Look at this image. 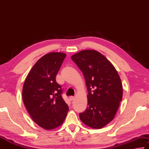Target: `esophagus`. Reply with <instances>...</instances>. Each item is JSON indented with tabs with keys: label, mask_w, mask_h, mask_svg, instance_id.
<instances>
[{
	"label": "esophagus",
	"mask_w": 149,
	"mask_h": 149,
	"mask_svg": "<svg viewBox=\"0 0 149 149\" xmlns=\"http://www.w3.org/2000/svg\"><path fill=\"white\" fill-rule=\"evenodd\" d=\"M69 99H70V100H71V101L74 100V96H70V97H69Z\"/></svg>",
	"instance_id": "34e87169"
}]
</instances>
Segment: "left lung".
<instances>
[{"mask_svg":"<svg viewBox=\"0 0 149 149\" xmlns=\"http://www.w3.org/2000/svg\"><path fill=\"white\" fill-rule=\"evenodd\" d=\"M82 72L87 86L88 107L80 120L93 129H101L113 120L122 100L120 77L113 65L95 50H83L71 56Z\"/></svg>","mask_w":149,"mask_h":149,"instance_id":"8db88e82","label":"left lung"}]
</instances>
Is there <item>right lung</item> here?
Wrapping results in <instances>:
<instances>
[{"label": "right lung", "mask_w": 149, "mask_h": 149, "mask_svg": "<svg viewBox=\"0 0 149 149\" xmlns=\"http://www.w3.org/2000/svg\"><path fill=\"white\" fill-rule=\"evenodd\" d=\"M65 57V53L58 52L43 56L33 65L24 84L22 99L26 108L34 122L46 130L63 124L69 111L61 96V86L55 79Z\"/></svg>", "instance_id": "1"}]
</instances>
